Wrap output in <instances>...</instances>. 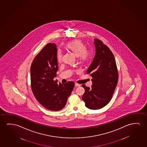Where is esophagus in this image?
<instances>
[{
    "label": "esophagus",
    "mask_w": 147,
    "mask_h": 147,
    "mask_svg": "<svg viewBox=\"0 0 147 147\" xmlns=\"http://www.w3.org/2000/svg\"><path fill=\"white\" fill-rule=\"evenodd\" d=\"M75 86H80L81 84H78V83H76V82H75Z\"/></svg>",
    "instance_id": "obj_1"
}]
</instances>
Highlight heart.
I'll return each mask as SVG.
<instances>
[{
    "label": "heart",
    "instance_id": "b5f03b06",
    "mask_svg": "<svg viewBox=\"0 0 147 147\" xmlns=\"http://www.w3.org/2000/svg\"><path fill=\"white\" fill-rule=\"evenodd\" d=\"M66 47L68 49L72 51L75 55L78 57L81 61L87 60L90 56V51L85 49L83 43L79 40H75L67 43ZM62 52L60 49L58 50L57 53V57L58 62H60L62 59Z\"/></svg>",
    "mask_w": 147,
    "mask_h": 147
}]
</instances>
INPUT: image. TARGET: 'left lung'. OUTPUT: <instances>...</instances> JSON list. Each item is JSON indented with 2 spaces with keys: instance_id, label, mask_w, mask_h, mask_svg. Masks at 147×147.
Here are the masks:
<instances>
[{
  "instance_id": "8db88e82",
  "label": "left lung",
  "mask_w": 147,
  "mask_h": 147,
  "mask_svg": "<svg viewBox=\"0 0 147 147\" xmlns=\"http://www.w3.org/2000/svg\"><path fill=\"white\" fill-rule=\"evenodd\" d=\"M96 54L87 70L92 77V87L82 85L85 92L82 98L90 109L102 108L110 102L116 87L118 74L115 58L106 45L94 39Z\"/></svg>"
}]
</instances>
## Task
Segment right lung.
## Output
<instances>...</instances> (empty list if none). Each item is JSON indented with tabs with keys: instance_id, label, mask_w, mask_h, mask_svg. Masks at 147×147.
<instances>
[{
	"instance_id": "obj_1",
	"label": "right lung",
	"mask_w": 147,
	"mask_h": 147,
	"mask_svg": "<svg viewBox=\"0 0 147 147\" xmlns=\"http://www.w3.org/2000/svg\"><path fill=\"white\" fill-rule=\"evenodd\" d=\"M57 49L55 43L46 45L34 58L30 68L31 84L36 100L51 111H59L65 106L74 83L57 84L53 80L58 70Z\"/></svg>"
}]
</instances>
